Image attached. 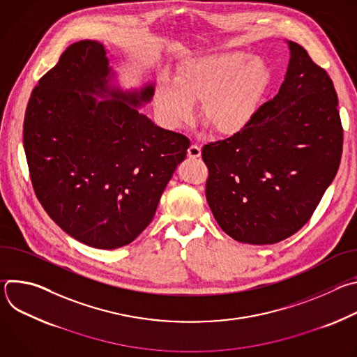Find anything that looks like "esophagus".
Returning <instances> with one entry per match:
<instances>
[{
  "label": "esophagus",
  "mask_w": 357,
  "mask_h": 357,
  "mask_svg": "<svg viewBox=\"0 0 357 357\" xmlns=\"http://www.w3.org/2000/svg\"><path fill=\"white\" fill-rule=\"evenodd\" d=\"M188 157L189 158H199L200 157V146L199 145H196V144H192L190 146H189V149H188Z\"/></svg>",
  "instance_id": "34e87169"
}]
</instances>
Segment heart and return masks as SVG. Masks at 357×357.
Instances as JSON below:
<instances>
[{"instance_id": "b5f03b06", "label": "heart", "mask_w": 357, "mask_h": 357, "mask_svg": "<svg viewBox=\"0 0 357 357\" xmlns=\"http://www.w3.org/2000/svg\"><path fill=\"white\" fill-rule=\"evenodd\" d=\"M271 82L268 63L259 55L215 52L183 61L172 82L155 89V107L164 120L182 126L200 101V119L216 135L233 137L250 126Z\"/></svg>"}]
</instances>
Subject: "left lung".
<instances>
[{"label":"left lung","instance_id":"obj_1","mask_svg":"<svg viewBox=\"0 0 357 357\" xmlns=\"http://www.w3.org/2000/svg\"><path fill=\"white\" fill-rule=\"evenodd\" d=\"M275 97L241 132L202 148L206 199L222 230L248 244H274L307 223L339 169L343 128L329 75L288 40Z\"/></svg>","mask_w":357,"mask_h":357}]
</instances>
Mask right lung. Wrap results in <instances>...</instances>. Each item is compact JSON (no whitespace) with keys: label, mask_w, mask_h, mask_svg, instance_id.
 <instances>
[{"label":"right lung","mask_w":357,"mask_h":357,"mask_svg":"<svg viewBox=\"0 0 357 357\" xmlns=\"http://www.w3.org/2000/svg\"><path fill=\"white\" fill-rule=\"evenodd\" d=\"M110 72L103 43L70 45L39 79L24 119L40 205L69 236L105 250L130 244L151 223L190 145L139 113L154 86L123 91Z\"/></svg>","instance_id":"add662e5"}]
</instances>
